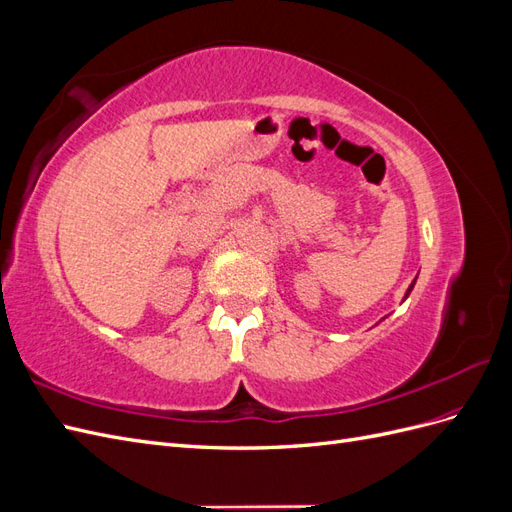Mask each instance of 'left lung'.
I'll return each instance as SVG.
<instances>
[{
  "mask_svg": "<svg viewBox=\"0 0 512 512\" xmlns=\"http://www.w3.org/2000/svg\"><path fill=\"white\" fill-rule=\"evenodd\" d=\"M414 282H416V280H414ZM414 282H412V284H410V288H408V292H406V297H408V294H410V292H412V288H414Z\"/></svg>",
  "mask_w": 512,
  "mask_h": 512,
  "instance_id": "8db88e82",
  "label": "left lung"
}]
</instances>
